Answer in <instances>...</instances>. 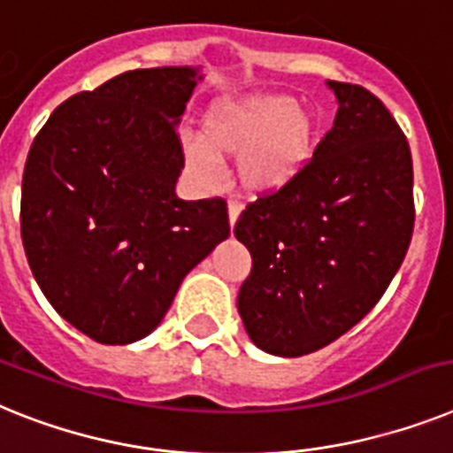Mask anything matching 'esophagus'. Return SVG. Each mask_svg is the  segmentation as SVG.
I'll return each instance as SVG.
<instances>
[{"mask_svg": "<svg viewBox=\"0 0 453 453\" xmlns=\"http://www.w3.org/2000/svg\"><path fill=\"white\" fill-rule=\"evenodd\" d=\"M242 209H244V204L237 203V200H230L227 203V216H230V226L234 227V223H237L239 214H242Z\"/></svg>", "mask_w": 453, "mask_h": 453, "instance_id": "esophagus-1", "label": "esophagus"}]
</instances>
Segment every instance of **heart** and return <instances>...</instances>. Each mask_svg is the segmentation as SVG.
Wrapping results in <instances>:
<instances>
[{
    "mask_svg": "<svg viewBox=\"0 0 453 453\" xmlns=\"http://www.w3.org/2000/svg\"><path fill=\"white\" fill-rule=\"evenodd\" d=\"M315 147V121L309 110L290 96L253 94L227 98L209 110L204 142L188 140L184 156L188 168L207 184L220 174L223 156H239V181L250 193H273L290 184L311 161ZM290 150L288 161L273 173L264 165L279 153Z\"/></svg>",
    "mask_w": 453,
    "mask_h": 453,
    "instance_id": "b5f03b06",
    "label": "heart"
}]
</instances>
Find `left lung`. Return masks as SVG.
I'll return each mask as SVG.
<instances>
[{"instance_id": "1", "label": "left lung", "mask_w": 453, "mask_h": 453, "mask_svg": "<svg viewBox=\"0 0 453 453\" xmlns=\"http://www.w3.org/2000/svg\"><path fill=\"white\" fill-rule=\"evenodd\" d=\"M332 131L306 168L246 204L234 237L253 257L237 309L250 341L279 357L325 348L362 320L396 276L414 227L412 156L375 94L326 82Z\"/></svg>"}]
</instances>
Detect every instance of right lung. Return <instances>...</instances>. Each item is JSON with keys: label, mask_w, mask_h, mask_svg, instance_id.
<instances>
[{"label": "right lung", "mask_w": 453, "mask_h": 453, "mask_svg": "<svg viewBox=\"0 0 453 453\" xmlns=\"http://www.w3.org/2000/svg\"><path fill=\"white\" fill-rule=\"evenodd\" d=\"M197 68H135L45 121L22 174L20 233L52 309L105 345L151 334L181 280L230 234L223 197L181 200L177 124Z\"/></svg>", "instance_id": "obj_1"}]
</instances>
